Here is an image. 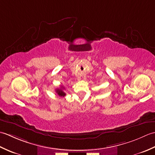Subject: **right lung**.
<instances>
[{
	"label": "right lung",
	"instance_id": "1",
	"mask_svg": "<svg viewBox=\"0 0 155 155\" xmlns=\"http://www.w3.org/2000/svg\"><path fill=\"white\" fill-rule=\"evenodd\" d=\"M63 88H64V87H62V86H61V88H57V89L55 90V91H56V93H57L58 94V96H60V97H64L65 95H66V93L63 91Z\"/></svg>",
	"mask_w": 155,
	"mask_h": 155
}]
</instances>
